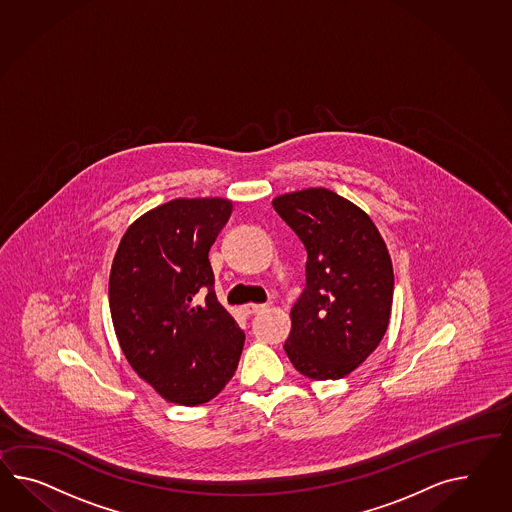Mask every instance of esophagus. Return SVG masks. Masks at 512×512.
<instances>
[{"instance_id":"obj_1","label":"esophagus","mask_w":512,"mask_h":512,"mask_svg":"<svg viewBox=\"0 0 512 512\" xmlns=\"http://www.w3.org/2000/svg\"><path fill=\"white\" fill-rule=\"evenodd\" d=\"M264 309H266V305H264V303H250V305H246V307H244L246 314H259V312L264 311Z\"/></svg>"}]
</instances>
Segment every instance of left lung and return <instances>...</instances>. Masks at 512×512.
Segmentation results:
<instances>
[{"label": "left lung", "mask_w": 512, "mask_h": 512, "mask_svg": "<svg viewBox=\"0 0 512 512\" xmlns=\"http://www.w3.org/2000/svg\"><path fill=\"white\" fill-rule=\"evenodd\" d=\"M274 209L307 250V283L290 312L288 359L316 381L340 379L387 331L394 272L385 240L366 212L327 188L279 196Z\"/></svg>", "instance_id": "1"}]
</instances>
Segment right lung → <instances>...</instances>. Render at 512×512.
<instances>
[{"mask_svg": "<svg viewBox=\"0 0 512 512\" xmlns=\"http://www.w3.org/2000/svg\"><path fill=\"white\" fill-rule=\"evenodd\" d=\"M231 216L220 198L172 200L125 231L109 307L125 359L164 399L201 405L237 370L244 331L220 305L209 262Z\"/></svg>", "mask_w": 512, "mask_h": 512, "instance_id": "right-lung-1", "label": "right lung"}]
</instances>
